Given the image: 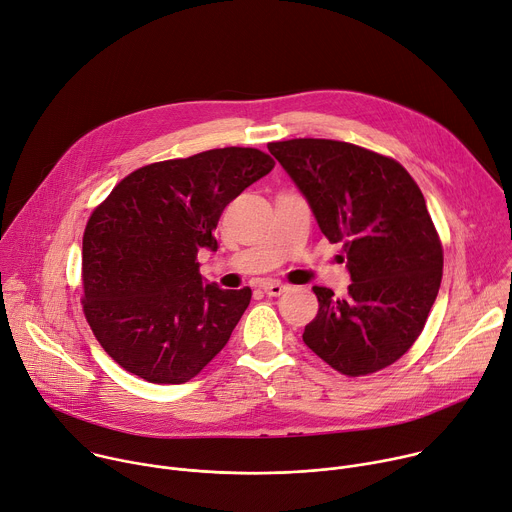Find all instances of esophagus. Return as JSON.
Wrapping results in <instances>:
<instances>
[{"label": "esophagus", "mask_w": 512, "mask_h": 512, "mask_svg": "<svg viewBox=\"0 0 512 512\" xmlns=\"http://www.w3.org/2000/svg\"><path fill=\"white\" fill-rule=\"evenodd\" d=\"M261 290H263L267 296H282L284 292L290 290V286L280 284V282H263V284H261Z\"/></svg>", "instance_id": "1"}]
</instances>
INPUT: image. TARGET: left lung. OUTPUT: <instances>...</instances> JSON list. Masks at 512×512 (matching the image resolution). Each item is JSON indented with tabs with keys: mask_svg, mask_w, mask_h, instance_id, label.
Wrapping results in <instances>:
<instances>
[{
	"mask_svg": "<svg viewBox=\"0 0 512 512\" xmlns=\"http://www.w3.org/2000/svg\"><path fill=\"white\" fill-rule=\"evenodd\" d=\"M318 228L343 243L349 296L314 286L304 343L345 376L400 359L421 335L443 275V249L423 192L394 159L327 138L269 143ZM339 255L341 261H345Z\"/></svg>",
	"mask_w": 512,
	"mask_h": 512,
	"instance_id": "8db88e82",
	"label": "left lung"
}]
</instances>
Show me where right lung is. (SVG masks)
Returning <instances> with one entry per match:
<instances>
[{
    "instance_id": "right-lung-1",
    "label": "right lung",
    "mask_w": 512,
    "mask_h": 512,
    "mask_svg": "<svg viewBox=\"0 0 512 512\" xmlns=\"http://www.w3.org/2000/svg\"><path fill=\"white\" fill-rule=\"evenodd\" d=\"M257 149L226 147L126 175L83 235V312L104 351L151 384H183L222 351L251 288L222 290L200 275L216 251L222 210L273 169Z\"/></svg>"
}]
</instances>
